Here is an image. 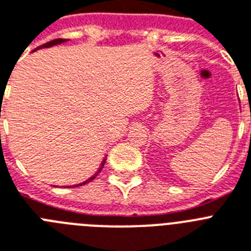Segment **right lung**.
Returning a JSON list of instances; mask_svg holds the SVG:
<instances>
[{"instance_id": "obj_1", "label": "right lung", "mask_w": 251, "mask_h": 251, "mask_svg": "<svg viewBox=\"0 0 251 251\" xmlns=\"http://www.w3.org/2000/svg\"><path fill=\"white\" fill-rule=\"evenodd\" d=\"M64 41H67V39H54V40L49 41V43H45V44L40 45V47H39V48H36V49H35V50L40 49V48H49V47H53V45H56V44H62V43H64ZM35 50H34V51H35ZM104 162H106V159H103V160H102V163H101V167H100V169H99V171H97V173H96L95 176H92V177H91V178H88V179H87V180H84V182L79 183V184H75V186H74V187H79V186H83V184H87V183L92 182V180L95 179L96 177H97V174H99L100 172L102 171V168H103V165H104Z\"/></svg>"}]
</instances>
